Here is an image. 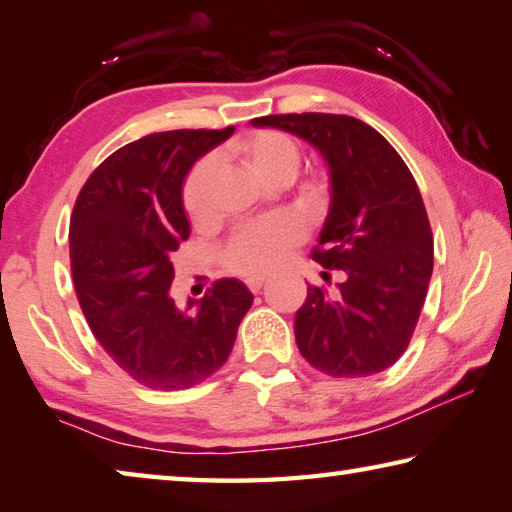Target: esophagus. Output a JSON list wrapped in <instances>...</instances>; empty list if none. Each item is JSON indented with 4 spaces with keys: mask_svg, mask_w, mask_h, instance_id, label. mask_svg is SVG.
<instances>
[{
    "mask_svg": "<svg viewBox=\"0 0 512 512\" xmlns=\"http://www.w3.org/2000/svg\"><path fill=\"white\" fill-rule=\"evenodd\" d=\"M264 277H250V280L246 282L248 284V289L250 291H253V293H259V291H262V287H264Z\"/></svg>",
    "mask_w": 512,
    "mask_h": 512,
    "instance_id": "1",
    "label": "esophagus"
}]
</instances>
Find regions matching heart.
Returning <instances> with one entry per match:
<instances>
[{
    "instance_id": "heart-1",
    "label": "heart",
    "mask_w": 512,
    "mask_h": 512,
    "mask_svg": "<svg viewBox=\"0 0 512 512\" xmlns=\"http://www.w3.org/2000/svg\"><path fill=\"white\" fill-rule=\"evenodd\" d=\"M239 160L259 183L271 187L289 183L302 164V151L291 135L282 131H255L237 142ZM214 160L201 158L189 169L183 185V205L192 219H203L207 194L214 176ZM302 225L289 216L250 223L239 228L223 248V264L241 277H262L282 264L284 255L300 244Z\"/></svg>"
}]
</instances>
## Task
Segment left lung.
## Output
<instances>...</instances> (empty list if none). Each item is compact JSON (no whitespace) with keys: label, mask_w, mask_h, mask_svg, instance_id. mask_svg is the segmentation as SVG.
Returning <instances> with one entry per match:
<instances>
[{"label":"left lung","mask_w":512,"mask_h":512,"mask_svg":"<svg viewBox=\"0 0 512 512\" xmlns=\"http://www.w3.org/2000/svg\"><path fill=\"white\" fill-rule=\"evenodd\" d=\"M253 124L302 137L329 164L332 203L311 257L345 280L336 296L307 287L293 325L300 354L329 377L386 370L409 348L433 271L431 225L413 173L386 137L348 115L291 112Z\"/></svg>","instance_id":"1"}]
</instances>
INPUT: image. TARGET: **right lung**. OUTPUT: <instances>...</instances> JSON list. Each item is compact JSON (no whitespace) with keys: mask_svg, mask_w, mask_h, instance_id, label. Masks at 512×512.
I'll list each match as a JSON object with an SVG mask.
<instances>
[{"mask_svg":"<svg viewBox=\"0 0 512 512\" xmlns=\"http://www.w3.org/2000/svg\"><path fill=\"white\" fill-rule=\"evenodd\" d=\"M235 133L167 131L121 146L85 180L69 221V264L85 320L137 384L180 391L230 357L253 293L235 277L187 311L169 296L171 255L189 239L183 180L203 153Z\"/></svg>","mask_w":512,"mask_h":512,"instance_id":"obj_1","label":"right lung"}]
</instances>
